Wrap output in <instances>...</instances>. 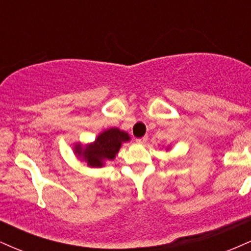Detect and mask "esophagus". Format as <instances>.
I'll list each match as a JSON object with an SVG mask.
<instances>
[{"label":"esophagus","instance_id":"obj_1","mask_svg":"<svg viewBox=\"0 0 251 251\" xmlns=\"http://www.w3.org/2000/svg\"><path fill=\"white\" fill-rule=\"evenodd\" d=\"M146 140H148V137H143V138H138V139H135V142H137L138 144H144L146 143Z\"/></svg>","mask_w":251,"mask_h":251}]
</instances>
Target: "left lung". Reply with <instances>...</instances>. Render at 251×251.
<instances>
[{
	"instance_id": "left-lung-1",
	"label": "left lung",
	"mask_w": 251,
	"mask_h": 251,
	"mask_svg": "<svg viewBox=\"0 0 251 251\" xmlns=\"http://www.w3.org/2000/svg\"><path fill=\"white\" fill-rule=\"evenodd\" d=\"M170 149H171V148H170V146H168V148H166L165 150H166V151H170Z\"/></svg>"
}]
</instances>
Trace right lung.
<instances>
[{
  "label": "right lung",
  "instance_id": "right-lung-1",
  "mask_svg": "<svg viewBox=\"0 0 251 251\" xmlns=\"http://www.w3.org/2000/svg\"><path fill=\"white\" fill-rule=\"evenodd\" d=\"M131 140L127 132L118 127L103 129L96 140L87 144H74V154L88 168H103L109 160L116 159L124 143Z\"/></svg>",
  "mask_w": 251,
  "mask_h": 251
}]
</instances>
